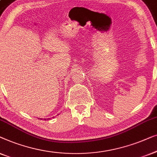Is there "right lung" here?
<instances>
[{"mask_svg": "<svg viewBox=\"0 0 157 157\" xmlns=\"http://www.w3.org/2000/svg\"><path fill=\"white\" fill-rule=\"evenodd\" d=\"M44 120H46V119H44Z\"/></svg>", "mask_w": 157, "mask_h": 157, "instance_id": "1", "label": "right lung"}]
</instances>
